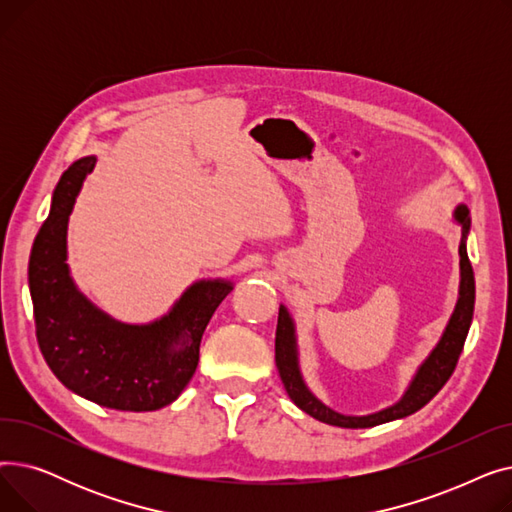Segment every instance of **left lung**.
<instances>
[{"instance_id":"8db88e82","label":"left lung","mask_w":512,"mask_h":512,"mask_svg":"<svg viewBox=\"0 0 512 512\" xmlns=\"http://www.w3.org/2000/svg\"><path fill=\"white\" fill-rule=\"evenodd\" d=\"M454 220L461 224V284H459V301L450 315L448 326L436 344V348L429 357L419 365L415 378L411 380L407 392L396 405L382 409L371 415H342L330 407H326L305 384L301 367H299V346H297V330H294V321L284 305H280L278 313V328H276V367L280 371V380L290 396V400L297 405L301 411L311 415L317 421H324L328 425L336 427H373L382 425L394 419L409 417L423 409L429 400H432L442 386L450 380V375L459 363V357L463 353L465 338L471 328L473 319V305H475V278H473V267L467 255V236L471 228V215L467 205H459L454 209Z\"/></svg>"}]
</instances>
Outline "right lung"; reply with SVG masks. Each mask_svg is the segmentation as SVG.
I'll list each match as a JSON object with an SVG mask.
<instances>
[{
	"label": "right lung",
	"instance_id": "right-lung-1",
	"mask_svg": "<svg viewBox=\"0 0 512 512\" xmlns=\"http://www.w3.org/2000/svg\"><path fill=\"white\" fill-rule=\"evenodd\" d=\"M95 155L62 174L29 259L37 342L53 375L74 394L116 411H157L191 382L211 315L232 290L228 280H199L168 315L132 326L97 309L78 292L66 263L74 201Z\"/></svg>",
	"mask_w": 512,
	"mask_h": 512
}]
</instances>
